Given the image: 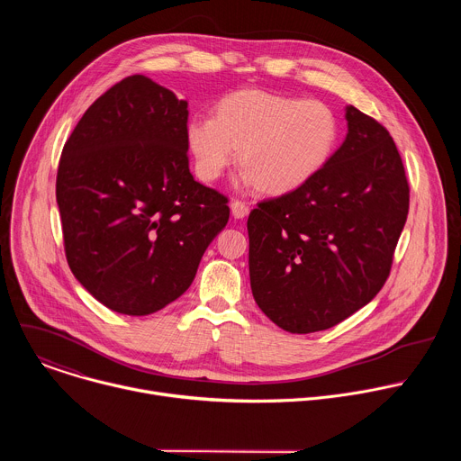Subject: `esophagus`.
<instances>
[{
  "label": "esophagus",
  "instance_id": "obj_1",
  "mask_svg": "<svg viewBox=\"0 0 461 461\" xmlns=\"http://www.w3.org/2000/svg\"><path fill=\"white\" fill-rule=\"evenodd\" d=\"M230 208H231V215H233L235 219H244V217H248V213H249L248 204L242 203V201H233V203L230 204Z\"/></svg>",
  "mask_w": 461,
  "mask_h": 461
}]
</instances>
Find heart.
Returning a JSON list of instances; mask_svg holds the SVG:
<instances>
[{
	"mask_svg": "<svg viewBox=\"0 0 461 461\" xmlns=\"http://www.w3.org/2000/svg\"><path fill=\"white\" fill-rule=\"evenodd\" d=\"M339 125L332 109L257 89L224 96L213 114H193L185 123L194 169L217 180L240 149L242 180L260 191L283 194L315 176L338 144Z\"/></svg>",
	"mask_w": 461,
	"mask_h": 461,
	"instance_id": "obj_1",
	"label": "heart"
}]
</instances>
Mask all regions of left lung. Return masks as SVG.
Masks as SVG:
<instances>
[{
  "label": "left lung",
  "instance_id": "1",
  "mask_svg": "<svg viewBox=\"0 0 461 461\" xmlns=\"http://www.w3.org/2000/svg\"><path fill=\"white\" fill-rule=\"evenodd\" d=\"M348 133L301 187L248 217L255 303L290 334L326 330L383 288L409 215V182L388 131L354 105Z\"/></svg>",
  "mask_w": 461,
  "mask_h": 461
}]
</instances>
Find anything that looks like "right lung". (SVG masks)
<instances>
[{
    "mask_svg": "<svg viewBox=\"0 0 461 461\" xmlns=\"http://www.w3.org/2000/svg\"><path fill=\"white\" fill-rule=\"evenodd\" d=\"M187 102L142 75L105 91L65 142L56 203L69 268L104 306L149 315L178 299L228 224V199L196 182Z\"/></svg>",
    "mask_w": 461,
    "mask_h": 461,
    "instance_id": "obj_1",
    "label": "right lung"
}]
</instances>
